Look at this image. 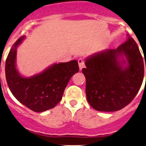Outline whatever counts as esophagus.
Masks as SVG:
<instances>
[{
    "mask_svg": "<svg viewBox=\"0 0 146 146\" xmlns=\"http://www.w3.org/2000/svg\"><path fill=\"white\" fill-rule=\"evenodd\" d=\"M78 64H79V70H82V68L84 67V59L83 58H79L78 60Z\"/></svg>",
    "mask_w": 146,
    "mask_h": 146,
    "instance_id": "obj_1",
    "label": "esophagus"
}]
</instances>
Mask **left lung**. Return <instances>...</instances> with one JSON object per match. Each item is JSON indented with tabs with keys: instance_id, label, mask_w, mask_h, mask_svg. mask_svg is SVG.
<instances>
[{
	"instance_id": "1",
	"label": "left lung",
	"mask_w": 146,
	"mask_h": 146,
	"mask_svg": "<svg viewBox=\"0 0 146 146\" xmlns=\"http://www.w3.org/2000/svg\"><path fill=\"white\" fill-rule=\"evenodd\" d=\"M82 73L86 78V99L95 110L106 112L119 111L131 103L141 88L146 69L138 44L131 37L118 48L88 57Z\"/></svg>"
}]
</instances>
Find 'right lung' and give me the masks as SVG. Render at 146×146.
Returning a JSON list of instances; mask_svg holds the SVG:
<instances>
[{"mask_svg": "<svg viewBox=\"0 0 146 146\" xmlns=\"http://www.w3.org/2000/svg\"><path fill=\"white\" fill-rule=\"evenodd\" d=\"M25 37L21 36L11 47L5 62V77L17 100L33 111L42 112L62 100L69 81L79 72L78 62L54 63L33 76H23L17 68L16 56L17 49Z\"/></svg>", "mask_w": 146, "mask_h": 146, "instance_id": "1", "label": "right lung"}]
</instances>
